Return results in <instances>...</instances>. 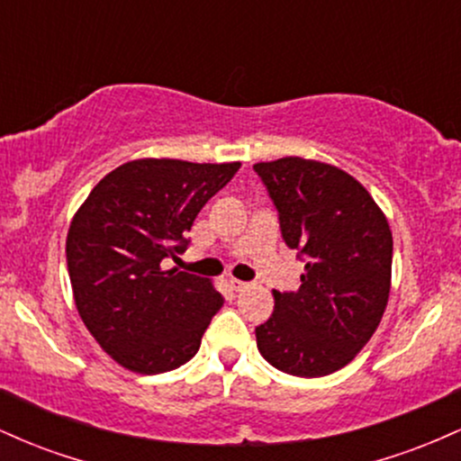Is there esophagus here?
Instances as JSON below:
<instances>
[{"label": "esophagus", "instance_id": "esophagus-1", "mask_svg": "<svg viewBox=\"0 0 461 461\" xmlns=\"http://www.w3.org/2000/svg\"><path fill=\"white\" fill-rule=\"evenodd\" d=\"M227 284H230V288L236 290V293H242V290L249 288L247 282H240V279H234V277L227 279Z\"/></svg>", "mask_w": 461, "mask_h": 461}]
</instances>
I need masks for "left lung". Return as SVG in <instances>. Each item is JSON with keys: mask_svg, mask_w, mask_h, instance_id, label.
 Segmentation results:
<instances>
[{"mask_svg": "<svg viewBox=\"0 0 461 461\" xmlns=\"http://www.w3.org/2000/svg\"><path fill=\"white\" fill-rule=\"evenodd\" d=\"M279 212L285 245L305 258L297 293L273 290L258 351L297 377L347 366L382 322L393 279V231L370 193L342 168L288 156L253 164Z\"/></svg>", "mask_w": 461, "mask_h": 461, "instance_id": "obj_1", "label": "left lung"}]
</instances>
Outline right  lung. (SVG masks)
<instances>
[{
    "instance_id": "1",
    "label": "right lung",
    "mask_w": 461,
    "mask_h": 461,
    "mask_svg": "<svg viewBox=\"0 0 461 461\" xmlns=\"http://www.w3.org/2000/svg\"><path fill=\"white\" fill-rule=\"evenodd\" d=\"M240 162L140 158L116 167L79 205L67 234V267L79 319L99 347L131 373L179 368L223 297L212 282L164 258L186 249L199 210Z\"/></svg>"
}]
</instances>
